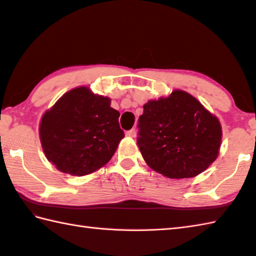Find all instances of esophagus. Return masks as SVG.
Wrapping results in <instances>:
<instances>
[{"label": "esophagus", "mask_w": 256, "mask_h": 256, "mask_svg": "<svg viewBox=\"0 0 256 256\" xmlns=\"http://www.w3.org/2000/svg\"><path fill=\"white\" fill-rule=\"evenodd\" d=\"M125 134H126L130 138H135V135H136V131H135V128H132V130H130V131H126V133Z\"/></svg>", "instance_id": "obj_1"}]
</instances>
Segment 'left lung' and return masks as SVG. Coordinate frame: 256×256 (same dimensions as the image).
Instances as JSON below:
<instances>
[{
  "label": "left lung",
  "instance_id": "obj_1",
  "mask_svg": "<svg viewBox=\"0 0 256 256\" xmlns=\"http://www.w3.org/2000/svg\"><path fill=\"white\" fill-rule=\"evenodd\" d=\"M143 108L136 142L150 168L168 178L182 179L199 175L216 160L221 125L196 98L175 90Z\"/></svg>",
  "mask_w": 256,
  "mask_h": 256
}]
</instances>
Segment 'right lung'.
I'll use <instances>...</instances> for the list:
<instances>
[{
	"label": "right lung",
	"mask_w": 256,
	"mask_h": 256,
	"mask_svg": "<svg viewBox=\"0 0 256 256\" xmlns=\"http://www.w3.org/2000/svg\"><path fill=\"white\" fill-rule=\"evenodd\" d=\"M118 116L108 98L86 86L68 91L42 118L40 135L47 160L74 176L99 170L124 138Z\"/></svg>",
	"instance_id": "right-lung-1"
}]
</instances>
